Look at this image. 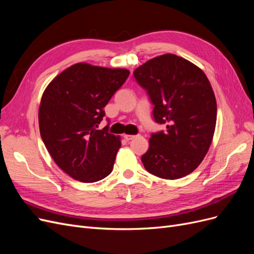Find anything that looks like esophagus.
Here are the masks:
<instances>
[{"instance_id":"34e87169","label":"esophagus","mask_w":254,"mask_h":254,"mask_svg":"<svg viewBox=\"0 0 254 254\" xmlns=\"http://www.w3.org/2000/svg\"><path fill=\"white\" fill-rule=\"evenodd\" d=\"M135 137V135H131V134H124V139L127 140V141H130V140H133Z\"/></svg>"}]
</instances>
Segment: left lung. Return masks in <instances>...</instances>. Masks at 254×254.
I'll use <instances>...</instances> for the list:
<instances>
[{
  "instance_id": "left-lung-1",
  "label": "left lung",
  "mask_w": 254,
  "mask_h": 254,
  "mask_svg": "<svg viewBox=\"0 0 254 254\" xmlns=\"http://www.w3.org/2000/svg\"><path fill=\"white\" fill-rule=\"evenodd\" d=\"M153 104V119L166 131L152 133L142 156L148 173L179 179L194 172L209 150L216 126L217 105L206 75L174 54L152 58L133 72Z\"/></svg>"
}]
</instances>
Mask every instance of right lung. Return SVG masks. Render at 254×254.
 Returning a JSON list of instances; mask_svg holds the SVG:
<instances>
[{"instance_id": "add662e5", "label": "right lung", "mask_w": 254, "mask_h": 254, "mask_svg": "<svg viewBox=\"0 0 254 254\" xmlns=\"http://www.w3.org/2000/svg\"><path fill=\"white\" fill-rule=\"evenodd\" d=\"M126 68L79 63L44 90L39 107L42 141L55 163L73 179L96 182L110 175L121 137L98 130L104 108L126 81Z\"/></svg>"}]
</instances>
